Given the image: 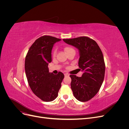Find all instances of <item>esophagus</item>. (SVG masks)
<instances>
[{
	"mask_svg": "<svg viewBox=\"0 0 129 129\" xmlns=\"http://www.w3.org/2000/svg\"><path fill=\"white\" fill-rule=\"evenodd\" d=\"M64 75L65 76H69V74H68V73H65V74H64Z\"/></svg>",
	"mask_w": 129,
	"mask_h": 129,
	"instance_id": "1",
	"label": "esophagus"
}]
</instances>
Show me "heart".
<instances>
[{
  "label": "heart",
  "mask_w": 129,
  "mask_h": 129,
  "mask_svg": "<svg viewBox=\"0 0 129 129\" xmlns=\"http://www.w3.org/2000/svg\"><path fill=\"white\" fill-rule=\"evenodd\" d=\"M71 50H74V49L71 47H67L64 48V51L66 52V53H67L69 51H71ZM56 54V50H54L53 52V55H55Z\"/></svg>",
  "instance_id": "obj_1"
}]
</instances>
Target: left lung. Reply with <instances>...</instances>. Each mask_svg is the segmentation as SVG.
Instances as JSON below:
<instances>
[{
    "label": "left lung",
    "instance_id": "8db88e82",
    "mask_svg": "<svg viewBox=\"0 0 129 129\" xmlns=\"http://www.w3.org/2000/svg\"><path fill=\"white\" fill-rule=\"evenodd\" d=\"M78 49L79 67L81 77L71 75V89L74 96L81 102H87L99 92L104 78L105 63L103 53L96 42L87 37L63 39Z\"/></svg>",
    "mask_w": 129,
    "mask_h": 129
}]
</instances>
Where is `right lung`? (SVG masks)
<instances>
[{
    "instance_id": "add662e5",
    "label": "right lung",
    "mask_w": 129,
    "mask_h": 129,
    "mask_svg": "<svg viewBox=\"0 0 129 129\" xmlns=\"http://www.w3.org/2000/svg\"><path fill=\"white\" fill-rule=\"evenodd\" d=\"M60 39L44 36L37 39L30 46L25 62L26 75L33 93L45 102L55 100L64 77L59 72L57 74L49 72L48 63L52 62V50Z\"/></svg>"
}]
</instances>
